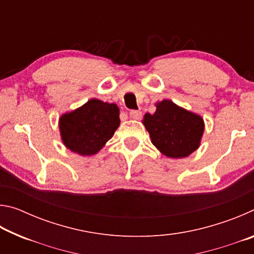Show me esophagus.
Wrapping results in <instances>:
<instances>
[{
	"label": "esophagus",
	"instance_id": "34e87169",
	"mask_svg": "<svg viewBox=\"0 0 254 254\" xmlns=\"http://www.w3.org/2000/svg\"><path fill=\"white\" fill-rule=\"evenodd\" d=\"M128 115H130V118L132 120H139L141 118V115H142V113H141V111L131 110L130 113H128Z\"/></svg>",
	"mask_w": 254,
	"mask_h": 254
}]
</instances>
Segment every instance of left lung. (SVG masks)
I'll list each match as a JSON object with an SVG mask.
<instances>
[{
	"instance_id": "1",
	"label": "left lung",
	"mask_w": 254,
	"mask_h": 254,
	"mask_svg": "<svg viewBox=\"0 0 254 254\" xmlns=\"http://www.w3.org/2000/svg\"><path fill=\"white\" fill-rule=\"evenodd\" d=\"M156 105V112L143 118L153 145L169 158L188 157L199 147L204 132L203 119L169 100Z\"/></svg>"
}]
</instances>
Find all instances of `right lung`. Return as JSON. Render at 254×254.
<instances>
[{"label":"right lung","instance_id":"add662e5","mask_svg":"<svg viewBox=\"0 0 254 254\" xmlns=\"http://www.w3.org/2000/svg\"><path fill=\"white\" fill-rule=\"evenodd\" d=\"M119 115L117 104L93 98L59 119L64 144L81 156L97 153L119 127Z\"/></svg>","mask_w":254,"mask_h":254}]
</instances>
